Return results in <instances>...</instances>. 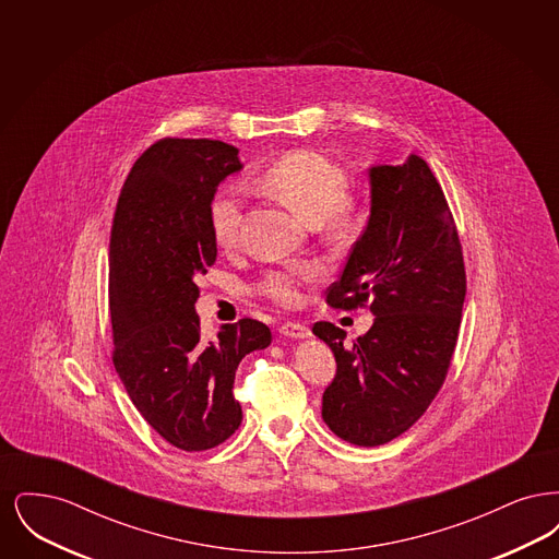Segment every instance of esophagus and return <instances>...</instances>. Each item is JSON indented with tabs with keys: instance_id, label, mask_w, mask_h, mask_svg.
<instances>
[{
	"instance_id": "1",
	"label": "esophagus",
	"mask_w": 559,
	"mask_h": 559,
	"mask_svg": "<svg viewBox=\"0 0 559 559\" xmlns=\"http://www.w3.org/2000/svg\"><path fill=\"white\" fill-rule=\"evenodd\" d=\"M278 331H281L283 335H287V337H295V340L310 335V329H308L306 324H301V322H283V324L278 326Z\"/></svg>"
}]
</instances>
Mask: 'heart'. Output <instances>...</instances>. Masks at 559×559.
<instances>
[{"label":"heart","mask_w":559,"mask_h":559,"mask_svg":"<svg viewBox=\"0 0 559 559\" xmlns=\"http://www.w3.org/2000/svg\"><path fill=\"white\" fill-rule=\"evenodd\" d=\"M264 188L310 224H319L329 237H346L358 219V205L347 194L349 180L344 167L317 151H293L270 163L260 176ZM245 210L242 190L235 185L215 190L210 201V228L222 249L237 247ZM322 276L319 264L274 267L258 281L255 289L274 304L293 306L301 287Z\"/></svg>","instance_id":"heart-1"}]
</instances>
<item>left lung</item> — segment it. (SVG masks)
<instances>
[{
	"label": "left lung",
	"instance_id": "1",
	"mask_svg": "<svg viewBox=\"0 0 559 559\" xmlns=\"http://www.w3.org/2000/svg\"><path fill=\"white\" fill-rule=\"evenodd\" d=\"M467 292L463 247L442 187L421 157L371 169V217L354 242L326 304L369 308L371 329L346 346V331L317 322L337 372L322 394V419L356 447L404 433L440 392Z\"/></svg>",
	"mask_w": 559,
	"mask_h": 559
}]
</instances>
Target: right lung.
I'll use <instances>...</instances> for the list:
<instances>
[{
  "label": "right lung",
  "instance_id": "add662e5",
  "mask_svg": "<svg viewBox=\"0 0 559 559\" xmlns=\"http://www.w3.org/2000/svg\"><path fill=\"white\" fill-rule=\"evenodd\" d=\"M239 169L226 142L160 138L133 163L112 217V365L144 421L180 451H210L239 429L237 367L272 342L253 319L224 324L207 342L194 312L197 278L217 258L210 201Z\"/></svg>",
  "mask_w": 559,
  "mask_h": 559
}]
</instances>
